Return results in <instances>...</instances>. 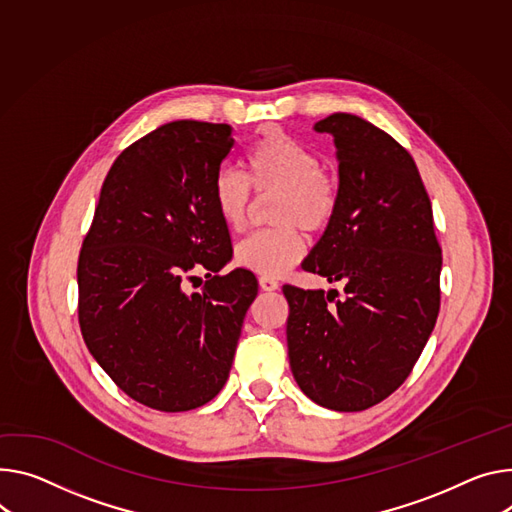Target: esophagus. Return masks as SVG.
<instances>
[{
  "label": "esophagus",
  "mask_w": 512,
  "mask_h": 512,
  "mask_svg": "<svg viewBox=\"0 0 512 512\" xmlns=\"http://www.w3.org/2000/svg\"><path fill=\"white\" fill-rule=\"evenodd\" d=\"M259 286L263 292H275L277 288H280V282L273 280V277H267V275H261L259 277Z\"/></svg>",
  "instance_id": "obj_1"
}]
</instances>
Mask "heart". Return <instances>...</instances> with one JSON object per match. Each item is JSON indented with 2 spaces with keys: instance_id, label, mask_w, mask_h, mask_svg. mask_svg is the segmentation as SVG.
<instances>
[{
  "instance_id": "obj_1",
  "label": "heart",
  "mask_w": 512,
  "mask_h": 512,
  "mask_svg": "<svg viewBox=\"0 0 512 512\" xmlns=\"http://www.w3.org/2000/svg\"><path fill=\"white\" fill-rule=\"evenodd\" d=\"M247 169L249 179L237 169H220L212 181V200L228 228L243 230L255 208L253 190L259 198L277 196L271 218L282 226L243 239L235 249V261L259 275H282L306 251L300 228L322 232L335 220L339 177L320 165L310 147L286 132H267L255 141L247 153Z\"/></svg>"
}]
</instances>
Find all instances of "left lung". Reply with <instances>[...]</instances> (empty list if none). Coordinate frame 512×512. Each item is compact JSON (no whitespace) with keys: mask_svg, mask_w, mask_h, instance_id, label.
Masks as SVG:
<instances>
[{"mask_svg":"<svg viewBox=\"0 0 512 512\" xmlns=\"http://www.w3.org/2000/svg\"><path fill=\"white\" fill-rule=\"evenodd\" d=\"M314 128L335 136L341 198L302 267L345 282V298L286 284L288 355L310 400L357 412L396 392L421 357L441 306L443 257L410 153L353 114Z\"/></svg>","mask_w":512,"mask_h":512,"instance_id":"8db88e82","label":"left lung"}]
</instances>
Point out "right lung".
Returning a JSON list of instances; mask_svg holds the SVG:
<instances>
[{"mask_svg":"<svg viewBox=\"0 0 512 512\" xmlns=\"http://www.w3.org/2000/svg\"><path fill=\"white\" fill-rule=\"evenodd\" d=\"M235 147L228 124L177 120L138 138L110 167L77 261L83 341L112 382L161 412L210 402L226 384L257 296L232 255L212 181ZM209 273L185 295L191 271Z\"/></svg>","mask_w":512,"mask_h":512,"instance_id":"obj_1","label":"right lung"}]
</instances>
